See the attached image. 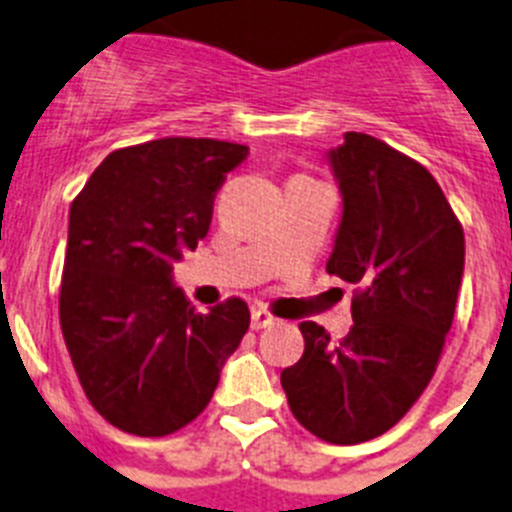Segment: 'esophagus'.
I'll return each instance as SVG.
<instances>
[{
	"instance_id": "1",
	"label": "esophagus",
	"mask_w": 512,
	"mask_h": 512,
	"mask_svg": "<svg viewBox=\"0 0 512 512\" xmlns=\"http://www.w3.org/2000/svg\"><path fill=\"white\" fill-rule=\"evenodd\" d=\"M274 323H279V318H274L266 307H253L251 312V328L261 330V328H271Z\"/></svg>"
}]
</instances>
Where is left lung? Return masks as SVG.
<instances>
[{"label": "left lung", "instance_id": "8db88e82", "mask_svg": "<svg viewBox=\"0 0 512 512\" xmlns=\"http://www.w3.org/2000/svg\"><path fill=\"white\" fill-rule=\"evenodd\" d=\"M343 217L328 274L356 284L348 336L300 323L305 354L282 372L289 410L338 446L372 441L431 382L464 274V230L431 171L366 133L328 153Z\"/></svg>", "mask_w": 512, "mask_h": 512}]
</instances>
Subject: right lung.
<instances>
[{
	"label": "right lung",
	"instance_id": "right-lung-1",
	"mask_svg": "<svg viewBox=\"0 0 512 512\" xmlns=\"http://www.w3.org/2000/svg\"><path fill=\"white\" fill-rule=\"evenodd\" d=\"M246 156L228 140H148L112 151L71 202L63 341L92 408L120 431L158 438L192 423L246 336L241 297L197 312L171 279Z\"/></svg>",
	"mask_w": 512,
	"mask_h": 512
}]
</instances>
